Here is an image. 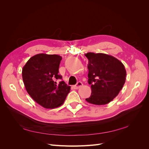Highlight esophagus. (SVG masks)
I'll use <instances>...</instances> for the list:
<instances>
[{
    "mask_svg": "<svg viewBox=\"0 0 149 149\" xmlns=\"http://www.w3.org/2000/svg\"><path fill=\"white\" fill-rule=\"evenodd\" d=\"M82 86H83L82 82L79 81V82L77 83V84L73 86V88H74V89H79L80 87H81Z\"/></svg>",
    "mask_w": 149,
    "mask_h": 149,
    "instance_id": "esophagus-1",
    "label": "esophagus"
}]
</instances>
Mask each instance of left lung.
I'll list each match as a JSON object with an SVG mask.
<instances>
[{"mask_svg":"<svg viewBox=\"0 0 149 149\" xmlns=\"http://www.w3.org/2000/svg\"><path fill=\"white\" fill-rule=\"evenodd\" d=\"M88 83L91 84V95L86 99L89 103L104 105L118 95L125 81L126 71L119 60L104 53L89 52Z\"/></svg>","mask_w":149,"mask_h":149,"instance_id":"1","label":"left lung"}]
</instances>
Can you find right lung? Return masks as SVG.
<instances>
[{
	"label": "right lung",
	"instance_id": "1",
	"mask_svg": "<svg viewBox=\"0 0 149 149\" xmlns=\"http://www.w3.org/2000/svg\"><path fill=\"white\" fill-rule=\"evenodd\" d=\"M61 56L37 54L31 57L22 69V78L26 91L33 100L47 109H53L63 104L70 86L58 74Z\"/></svg>",
	"mask_w": 149,
	"mask_h": 149
}]
</instances>
